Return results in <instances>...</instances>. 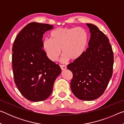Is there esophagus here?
Masks as SVG:
<instances>
[{
  "instance_id": "obj_1",
  "label": "esophagus",
  "mask_w": 124,
  "mask_h": 124,
  "mask_svg": "<svg viewBox=\"0 0 124 124\" xmlns=\"http://www.w3.org/2000/svg\"><path fill=\"white\" fill-rule=\"evenodd\" d=\"M60 67L62 70H65L67 69V67L66 66H64V65H61Z\"/></svg>"
}]
</instances>
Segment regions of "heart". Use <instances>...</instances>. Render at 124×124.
Returning <instances> with one entry per match:
<instances>
[{
    "label": "heart",
    "mask_w": 124,
    "mask_h": 124,
    "mask_svg": "<svg viewBox=\"0 0 124 124\" xmlns=\"http://www.w3.org/2000/svg\"><path fill=\"white\" fill-rule=\"evenodd\" d=\"M88 35L84 29L80 27H62L54 29L50 33V39L42 41V47L50 60L55 62L61 53L63 60L76 61L85 51Z\"/></svg>",
    "instance_id": "obj_1"
}]
</instances>
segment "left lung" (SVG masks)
I'll return each instance as SVG.
<instances>
[{
	"label": "left lung",
	"instance_id": "8db88e82",
	"mask_svg": "<svg viewBox=\"0 0 124 124\" xmlns=\"http://www.w3.org/2000/svg\"><path fill=\"white\" fill-rule=\"evenodd\" d=\"M91 33L89 47L67 66L73 73L70 88L75 97L92 101L104 93L113 74L114 54L106 35L95 25L86 23Z\"/></svg>",
	"mask_w": 124,
	"mask_h": 124
}]
</instances>
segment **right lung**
Here are the masks:
<instances>
[{"label": "right lung", "instance_id": "obj_1", "mask_svg": "<svg viewBox=\"0 0 124 124\" xmlns=\"http://www.w3.org/2000/svg\"><path fill=\"white\" fill-rule=\"evenodd\" d=\"M53 28L49 24L29 23L14 43L12 63L15 83L23 96L31 101L47 99L61 73L59 65L48 58L41 46L43 34Z\"/></svg>", "mask_w": 124, "mask_h": 124}]
</instances>
